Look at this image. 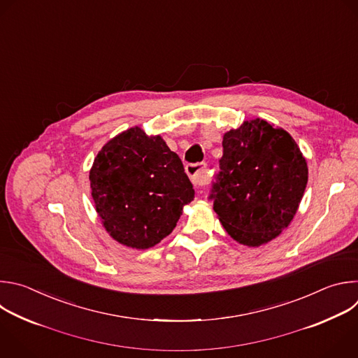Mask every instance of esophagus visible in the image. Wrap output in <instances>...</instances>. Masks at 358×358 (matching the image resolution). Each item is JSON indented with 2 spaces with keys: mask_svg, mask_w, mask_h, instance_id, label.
<instances>
[{
  "mask_svg": "<svg viewBox=\"0 0 358 358\" xmlns=\"http://www.w3.org/2000/svg\"><path fill=\"white\" fill-rule=\"evenodd\" d=\"M186 173L189 175V178L192 179L194 186H204L210 180L208 169H207V165L204 162H201V164H189L186 166Z\"/></svg>",
  "mask_w": 358,
  "mask_h": 358,
  "instance_id": "34e87169",
  "label": "esophagus"
}]
</instances>
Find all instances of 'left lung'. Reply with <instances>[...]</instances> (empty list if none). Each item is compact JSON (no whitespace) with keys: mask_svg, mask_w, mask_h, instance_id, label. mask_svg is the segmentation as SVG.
I'll return each mask as SVG.
<instances>
[{"mask_svg":"<svg viewBox=\"0 0 358 358\" xmlns=\"http://www.w3.org/2000/svg\"><path fill=\"white\" fill-rule=\"evenodd\" d=\"M306 183V159L295 139L255 118L224 134L208 199L231 238L259 247L289 226Z\"/></svg>","mask_w":358,"mask_h":358,"instance_id":"1","label":"left lung"}]
</instances>
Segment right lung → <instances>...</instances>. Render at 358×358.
I'll return each instance as SVG.
<instances>
[{"mask_svg":"<svg viewBox=\"0 0 358 358\" xmlns=\"http://www.w3.org/2000/svg\"><path fill=\"white\" fill-rule=\"evenodd\" d=\"M92 197L108 234L122 245L147 250L172 233L193 185L178 154L159 136L129 128L97 154Z\"/></svg>","mask_w":358,"mask_h":358,"instance_id":"add662e5","label":"right lung"}]
</instances>
